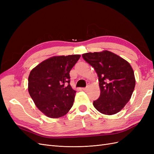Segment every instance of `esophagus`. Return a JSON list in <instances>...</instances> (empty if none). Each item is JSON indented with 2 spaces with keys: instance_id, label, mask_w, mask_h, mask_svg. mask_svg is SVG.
<instances>
[{
  "instance_id": "obj_1",
  "label": "esophagus",
  "mask_w": 154,
  "mask_h": 154,
  "mask_svg": "<svg viewBox=\"0 0 154 154\" xmlns=\"http://www.w3.org/2000/svg\"><path fill=\"white\" fill-rule=\"evenodd\" d=\"M82 89L83 90V91H87V87H83Z\"/></svg>"
}]
</instances>
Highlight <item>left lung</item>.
I'll list each match as a JSON object with an SVG mask.
<instances>
[{"instance_id": "obj_1", "label": "left lung", "mask_w": 154, "mask_h": 154, "mask_svg": "<svg viewBox=\"0 0 154 154\" xmlns=\"http://www.w3.org/2000/svg\"><path fill=\"white\" fill-rule=\"evenodd\" d=\"M82 57L98 76L101 92L99 98L93 101L95 109L106 115L119 112L129 101L136 85L131 66L109 51L87 53Z\"/></svg>"}]
</instances>
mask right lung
Segmentation results:
<instances>
[{
  "mask_svg": "<svg viewBox=\"0 0 154 154\" xmlns=\"http://www.w3.org/2000/svg\"><path fill=\"white\" fill-rule=\"evenodd\" d=\"M80 57H53L31 70L29 93L37 108L48 117H62L72 106L76 91L70 85L69 72Z\"/></svg>",
  "mask_w": 154,
  "mask_h": 154,
  "instance_id": "right-lung-1",
  "label": "right lung"
}]
</instances>
